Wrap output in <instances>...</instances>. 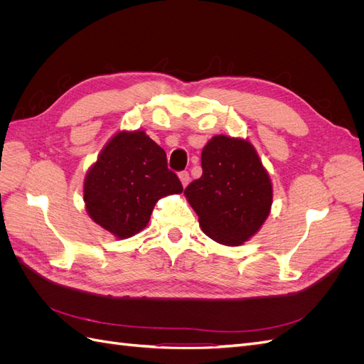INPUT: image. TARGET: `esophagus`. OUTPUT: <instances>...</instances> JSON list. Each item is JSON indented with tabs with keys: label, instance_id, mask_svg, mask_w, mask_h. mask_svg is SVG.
Returning a JSON list of instances; mask_svg holds the SVG:
<instances>
[{
	"label": "esophagus",
	"instance_id": "34e87169",
	"mask_svg": "<svg viewBox=\"0 0 364 364\" xmlns=\"http://www.w3.org/2000/svg\"><path fill=\"white\" fill-rule=\"evenodd\" d=\"M179 179H181L182 185L186 186V185L190 183V173H188V171H181V173H179Z\"/></svg>",
	"mask_w": 364,
	"mask_h": 364
}]
</instances>
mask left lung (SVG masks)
Returning a JSON list of instances; mask_svg holds the SVG:
<instances>
[{
	"label": "left lung",
	"mask_w": 364,
	"mask_h": 364,
	"mask_svg": "<svg viewBox=\"0 0 364 364\" xmlns=\"http://www.w3.org/2000/svg\"><path fill=\"white\" fill-rule=\"evenodd\" d=\"M202 176L183 194L203 232L225 246H240L269 217L273 190L247 139L217 135L202 150Z\"/></svg>",
	"instance_id": "1"
}]
</instances>
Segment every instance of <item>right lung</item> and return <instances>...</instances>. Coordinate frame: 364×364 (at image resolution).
Returning <instances> with one entry per match:
<instances>
[{
  "label": "right lung",
  "mask_w": 364,
  "mask_h": 364,
  "mask_svg": "<svg viewBox=\"0 0 364 364\" xmlns=\"http://www.w3.org/2000/svg\"><path fill=\"white\" fill-rule=\"evenodd\" d=\"M182 191L165 151L146 132H118L87 170L83 200L97 225L129 238L147 226L161 197Z\"/></svg>",
  "instance_id": "add662e5"
}]
</instances>
